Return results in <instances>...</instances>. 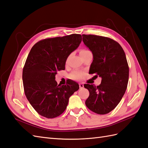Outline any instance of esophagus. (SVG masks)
<instances>
[{
    "label": "esophagus",
    "instance_id": "34e87169",
    "mask_svg": "<svg viewBox=\"0 0 148 148\" xmlns=\"http://www.w3.org/2000/svg\"><path fill=\"white\" fill-rule=\"evenodd\" d=\"M79 88H80L81 89L84 88V84H83V83H79Z\"/></svg>",
    "mask_w": 148,
    "mask_h": 148
}]
</instances>
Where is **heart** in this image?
I'll return each mask as SVG.
<instances>
[{"mask_svg":"<svg viewBox=\"0 0 148 148\" xmlns=\"http://www.w3.org/2000/svg\"><path fill=\"white\" fill-rule=\"evenodd\" d=\"M89 50H81V51H80V54H82V53H86L87 52V51H88ZM82 75H83V74H82V73H81V72H79V71H74L72 73L69 77L73 79H74V80H78V79H80L82 77Z\"/></svg>","mask_w":148,"mask_h":148,"instance_id":"1","label":"heart"}]
</instances>
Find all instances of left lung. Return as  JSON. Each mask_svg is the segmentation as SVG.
I'll list each match as a JSON object with an SVG mask.
<instances>
[{
	"label": "left lung",
	"instance_id": "8db88e82",
	"mask_svg": "<svg viewBox=\"0 0 148 148\" xmlns=\"http://www.w3.org/2000/svg\"><path fill=\"white\" fill-rule=\"evenodd\" d=\"M82 41L93 56L89 74L101 77L99 86L85 84L90 92L87 107L97 114L112 111L122 99L127 87L129 68L124 51L118 42L110 38L82 35Z\"/></svg>",
	"mask_w": 148,
	"mask_h": 148
}]
</instances>
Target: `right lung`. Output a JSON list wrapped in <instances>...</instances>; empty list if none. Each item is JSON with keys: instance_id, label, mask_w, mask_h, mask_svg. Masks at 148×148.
<instances>
[{"instance_id": "right-lung-1", "label": "right lung", "mask_w": 148, "mask_h": 148, "mask_svg": "<svg viewBox=\"0 0 148 148\" xmlns=\"http://www.w3.org/2000/svg\"><path fill=\"white\" fill-rule=\"evenodd\" d=\"M81 41V35L72 34L40 40L31 49L23 70V86L27 100L40 115L47 119L60 115L69 98L79 88L72 80L60 86L55 79Z\"/></svg>"}]
</instances>
